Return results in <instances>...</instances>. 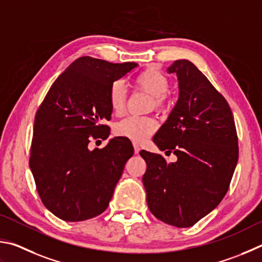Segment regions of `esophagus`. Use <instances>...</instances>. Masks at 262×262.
<instances>
[{
    "instance_id": "obj_1",
    "label": "esophagus",
    "mask_w": 262,
    "mask_h": 262,
    "mask_svg": "<svg viewBox=\"0 0 262 262\" xmlns=\"http://www.w3.org/2000/svg\"><path fill=\"white\" fill-rule=\"evenodd\" d=\"M134 148H135V153L136 154H138L139 152H140V147H139V145L138 144H134Z\"/></svg>"
}]
</instances>
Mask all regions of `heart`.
Here are the masks:
<instances>
[{"label": "heart", "mask_w": 262, "mask_h": 262, "mask_svg": "<svg viewBox=\"0 0 262 262\" xmlns=\"http://www.w3.org/2000/svg\"><path fill=\"white\" fill-rule=\"evenodd\" d=\"M137 85L154 96L155 107L161 108L167 103L166 93L169 90V79L155 69L139 73L136 78ZM127 90L123 80L112 82L108 92L109 105L114 114L121 115L125 110ZM158 121L150 116H128L117 122L114 126V134L121 138H126L134 143H144L157 132Z\"/></svg>", "instance_id": "obj_1"}]
</instances>
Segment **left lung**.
Here are the masks:
<instances>
[{"mask_svg":"<svg viewBox=\"0 0 262 262\" xmlns=\"http://www.w3.org/2000/svg\"><path fill=\"white\" fill-rule=\"evenodd\" d=\"M176 73L180 98L153 141L176 162L140 150L147 169L143 183L155 217L177 228L192 227L221 203L238 161V137L230 105L207 77L187 59Z\"/></svg>","mask_w":262,"mask_h":262,"instance_id":"1","label":"left lung"}]
</instances>
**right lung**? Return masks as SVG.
<instances>
[{
	"mask_svg": "<svg viewBox=\"0 0 262 262\" xmlns=\"http://www.w3.org/2000/svg\"><path fill=\"white\" fill-rule=\"evenodd\" d=\"M137 66L77 58L54 81L36 110L30 168L42 204L63 221H85L103 213L134 155L131 143L122 138L112 139L101 149L89 146L109 136L102 121L112 117L110 85Z\"/></svg>",
	"mask_w": 262,
	"mask_h": 262,
	"instance_id": "1",
	"label": "right lung"
}]
</instances>
